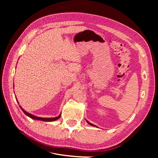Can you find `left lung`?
Wrapping results in <instances>:
<instances>
[{"label":"left lung","mask_w":158,"mask_h":158,"mask_svg":"<svg viewBox=\"0 0 158 158\" xmlns=\"http://www.w3.org/2000/svg\"><path fill=\"white\" fill-rule=\"evenodd\" d=\"M86 121H87V123H88L89 124V125H91V126H93V127H96V126H95L94 125H93V124H92V123H89V121H88L87 120H86Z\"/></svg>","instance_id":"obj_1"}]
</instances>
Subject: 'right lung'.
<instances>
[{"label": "right lung", "instance_id": "obj_1", "mask_svg": "<svg viewBox=\"0 0 158 158\" xmlns=\"http://www.w3.org/2000/svg\"><path fill=\"white\" fill-rule=\"evenodd\" d=\"M18 102V100H17ZM19 104V103H18ZM20 107L21 108V109L22 110V111L27 116H28L29 117L33 118V119H35V120H40V121H46V122H51V121H56V120H58V119L60 117V114H59V115L58 117H53V118H44V117H36V116H34L32 114H30L29 113L26 112L24 109H23L20 106Z\"/></svg>", "mask_w": 158, "mask_h": 158}]
</instances>
